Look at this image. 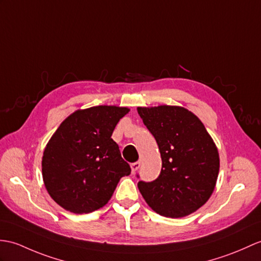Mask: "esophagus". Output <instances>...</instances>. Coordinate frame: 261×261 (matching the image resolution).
I'll return each instance as SVG.
<instances>
[{
  "instance_id": "34e87169",
  "label": "esophagus",
  "mask_w": 261,
  "mask_h": 261,
  "mask_svg": "<svg viewBox=\"0 0 261 261\" xmlns=\"http://www.w3.org/2000/svg\"><path fill=\"white\" fill-rule=\"evenodd\" d=\"M140 166H141V163L139 162V161L131 163V170H132V173H136V171L138 170L139 168H140Z\"/></svg>"
}]
</instances>
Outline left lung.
<instances>
[{"instance_id": "1", "label": "left lung", "mask_w": 261, "mask_h": 261, "mask_svg": "<svg viewBox=\"0 0 261 261\" xmlns=\"http://www.w3.org/2000/svg\"><path fill=\"white\" fill-rule=\"evenodd\" d=\"M138 113L158 143L162 159L158 178L138 182L145 202L169 218L195 213L213 195L219 173L213 138L199 118L182 107H139Z\"/></svg>"}]
</instances>
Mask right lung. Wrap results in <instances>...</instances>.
I'll list each match as a JSON object with an SVG mask.
<instances>
[{"label":"right lung","instance_id":"right-lung-1","mask_svg":"<svg viewBox=\"0 0 261 261\" xmlns=\"http://www.w3.org/2000/svg\"><path fill=\"white\" fill-rule=\"evenodd\" d=\"M130 110L98 106L77 110L60 124L42 158V175L48 195L73 214L102 208L120 179L131 173L112 132Z\"/></svg>","mask_w":261,"mask_h":261}]
</instances>
